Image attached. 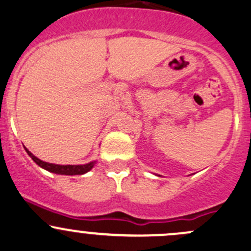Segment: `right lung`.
Here are the masks:
<instances>
[{"instance_id": "obj_1", "label": "right lung", "mask_w": 251, "mask_h": 251, "mask_svg": "<svg viewBox=\"0 0 251 251\" xmlns=\"http://www.w3.org/2000/svg\"><path fill=\"white\" fill-rule=\"evenodd\" d=\"M27 153L29 157L38 164V166L44 168L48 172L54 173V174H60V175H82L85 173L89 172L93 167H94L95 162H90V163L83 164V166H59V164H53V163H48V162H44L41 159L37 158L32 152H29L26 149Z\"/></svg>"}]
</instances>
